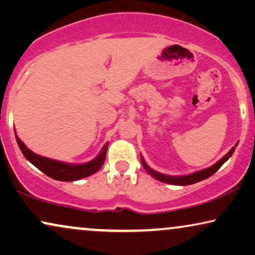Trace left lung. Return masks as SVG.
Masks as SVG:
<instances>
[{
    "label": "left lung",
    "mask_w": 255,
    "mask_h": 255,
    "mask_svg": "<svg viewBox=\"0 0 255 255\" xmlns=\"http://www.w3.org/2000/svg\"><path fill=\"white\" fill-rule=\"evenodd\" d=\"M233 152H234V147L231 149V150L227 152V154L224 156L223 158H220L218 162L215 163V164L211 165L210 168H206V169H204V170L193 172V174H190L186 176H168V175H163V174H161V172L152 170V169L148 167L147 163H145L144 159L142 158V156H141V162H142V165H143L145 170H147L149 174L152 176V177L156 178L159 182L168 183V184H174V185H190V184H195V183H197V182H201V181H203V179L211 177V176L215 174V172L218 170L220 167H222L224 163H225L227 159L232 156Z\"/></svg>",
    "instance_id": "8db88e82"
}]
</instances>
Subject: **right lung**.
I'll use <instances>...</instances> for the list:
<instances>
[{"label": "right lung", "instance_id": "1", "mask_svg": "<svg viewBox=\"0 0 255 255\" xmlns=\"http://www.w3.org/2000/svg\"><path fill=\"white\" fill-rule=\"evenodd\" d=\"M16 141L18 143V147L25 156V158L29 162H31L36 168H38L40 171L49 177L57 179V181L63 182H73L81 179L87 176H91L103 167L105 157H106L107 147L108 144L105 145L100 154L96 158L92 159L91 162L84 163V164H69V163H64L56 161V159H51L47 157H43L35 154V152L30 150L23 142L19 140V137L16 135Z\"/></svg>", "mask_w": 255, "mask_h": 255}]
</instances>
